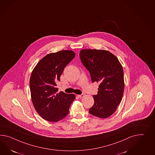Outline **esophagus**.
<instances>
[{
  "label": "esophagus",
  "mask_w": 155,
  "mask_h": 155,
  "mask_svg": "<svg viewBox=\"0 0 155 155\" xmlns=\"http://www.w3.org/2000/svg\"><path fill=\"white\" fill-rule=\"evenodd\" d=\"M78 97H79V98H83L84 97V94H80V95H78Z\"/></svg>",
  "instance_id": "obj_1"
}]
</instances>
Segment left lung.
I'll return each mask as SVG.
<instances>
[{"label":"left lung","mask_w":155,"mask_h":155,"mask_svg":"<svg viewBox=\"0 0 155 155\" xmlns=\"http://www.w3.org/2000/svg\"><path fill=\"white\" fill-rule=\"evenodd\" d=\"M80 57L89 71L93 83L99 84L94 103L89 113L101 119L115 112L123 95V68L117 58L111 52L101 49H82Z\"/></svg>","instance_id":"left-lung-1"}]
</instances>
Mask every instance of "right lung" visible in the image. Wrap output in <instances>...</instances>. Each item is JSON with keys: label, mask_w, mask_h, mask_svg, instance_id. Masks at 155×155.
<instances>
[{"label": "right lung", "mask_w": 155, "mask_h": 155, "mask_svg": "<svg viewBox=\"0 0 155 155\" xmlns=\"http://www.w3.org/2000/svg\"><path fill=\"white\" fill-rule=\"evenodd\" d=\"M75 56V52L70 50L49 53L32 71L30 79L32 102L38 114L45 120L57 122L69 113L75 95L63 91L58 93L56 83L60 81L64 68Z\"/></svg>", "instance_id": "obj_1"}]
</instances>
